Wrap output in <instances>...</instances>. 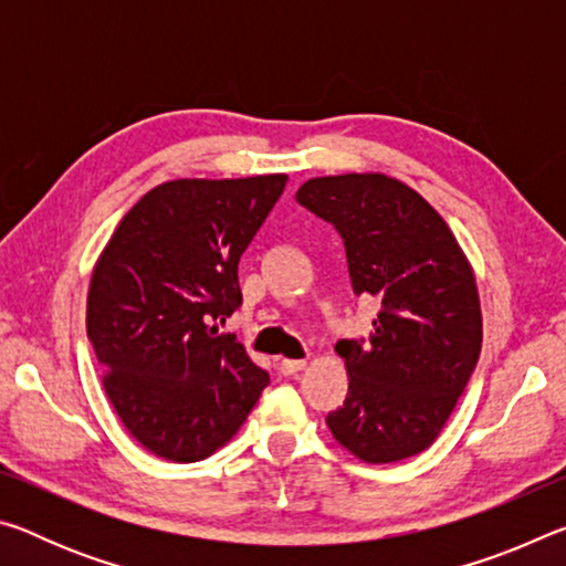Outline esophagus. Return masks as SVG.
Returning a JSON list of instances; mask_svg holds the SVG:
<instances>
[{
  "instance_id": "esophagus-1",
  "label": "esophagus",
  "mask_w": 566,
  "mask_h": 566,
  "mask_svg": "<svg viewBox=\"0 0 566 566\" xmlns=\"http://www.w3.org/2000/svg\"><path fill=\"white\" fill-rule=\"evenodd\" d=\"M304 367H306L304 359H282L280 361V371L284 377H292V375H296V371H302Z\"/></svg>"
}]
</instances>
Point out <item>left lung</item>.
Returning a JSON list of instances; mask_svg holds the SVG:
<instances>
[{"label": "left lung", "mask_w": 566, "mask_h": 566, "mask_svg": "<svg viewBox=\"0 0 566 566\" xmlns=\"http://www.w3.org/2000/svg\"><path fill=\"white\" fill-rule=\"evenodd\" d=\"M344 239L352 286L379 302L369 342L342 339L349 391L327 424L367 464L415 457L434 442L482 349L474 272L452 229L395 177H314L296 191Z\"/></svg>", "instance_id": "left-lung-1"}]
</instances>
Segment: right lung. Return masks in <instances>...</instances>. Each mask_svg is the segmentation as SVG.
I'll return each instance as SVG.
<instances>
[{"mask_svg":"<svg viewBox=\"0 0 566 566\" xmlns=\"http://www.w3.org/2000/svg\"><path fill=\"white\" fill-rule=\"evenodd\" d=\"M286 175L171 179L122 217L94 264L87 337L122 424L151 454L199 462L270 385L217 324L242 304L239 256Z\"/></svg>","mask_w":566,"mask_h":566,"instance_id":"add662e5","label":"right lung"}]
</instances>
